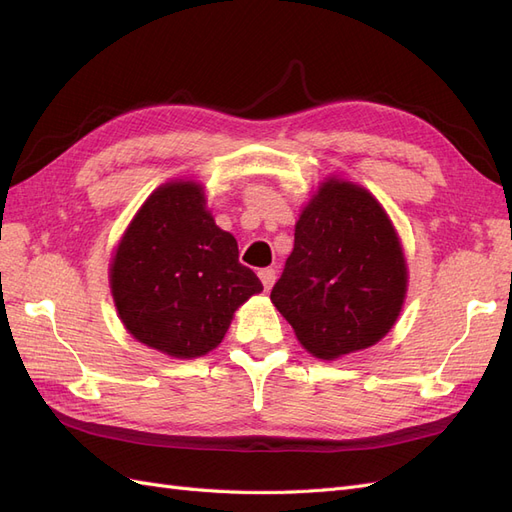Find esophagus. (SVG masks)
<instances>
[{"label":"esophagus","mask_w":512,"mask_h":512,"mask_svg":"<svg viewBox=\"0 0 512 512\" xmlns=\"http://www.w3.org/2000/svg\"><path fill=\"white\" fill-rule=\"evenodd\" d=\"M258 277H260L262 286H265V290H271L275 284V269H260Z\"/></svg>","instance_id":"1"}]
</instances>
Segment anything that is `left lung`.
Here are the masks:
<instances>
[{"label":"left lung","instance_id":"8db88e82","mask_svg":"<svg viewBox=\"0 0 512 512\" xmlns=\"http://www.w3.org/2000/svg\"><path fill=\"white\" fill-rule=\"evenodd\" d=\"M406 292L404 247L378 198L339 177L318 183L271 290L301 346L335 361L378 344L397 322Z\"/></svg>","mask_w":512,"mask_h":512}]
</instances>
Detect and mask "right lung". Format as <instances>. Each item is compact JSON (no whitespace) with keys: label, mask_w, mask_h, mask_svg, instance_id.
Returning a JSON list of instances; mask_svg holds the SVG:
<instances>
[{"label":"right lung","mask_w":512,"mask_h":512,"mask_svg":"<svg viewBox=\"0 0 512 512\" xmlns=\"http://www.w3.org/2000/svg\"><path fill=\"white\" fill-rule=\"evenodd\" d=\"M108 284L126 331L173 359L218 348L237 309L262 292L192 179L166 181L147 196L115 247Z\"/></svg>","instance_id":"add662e5"}]
</instances>
